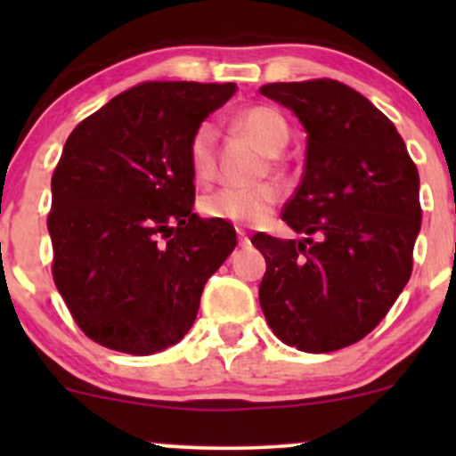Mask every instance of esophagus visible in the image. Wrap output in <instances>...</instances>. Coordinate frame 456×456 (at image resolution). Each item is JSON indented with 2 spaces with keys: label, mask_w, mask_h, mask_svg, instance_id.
Listing matches in <instances>:
<instances>
[{
  "label": "esophagus",
  "mask_w": 456,
  "mask_h": 456,
  "mask_svg": "<svg viewBox=\"0 0 456 456\" xmlns=\"http://www.w3.org/2000/svg\"><path fill=\"white\" fill-rule=\"evenodd\" d=\"M238 242H240V246H246L248 244V235H246L244 232H238Z\"/></svg>",
  "instance_id": "34e87169"
}]
</instances>
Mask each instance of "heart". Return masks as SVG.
<instances>
[{"label": "heart", "instance_id": "b5f03b06", "mask_svg": "<svg viewBox=\"0 0 456 456\" xmlns=\"http://www.w3.org/2000/svg\"><path fill=\"white\" fill-rule=\"evenodd\" d=\"M238 126L265 154H279L289 141V126L285 118L265 104L244 109L238 115ZM214 145H216V126L212 122H201L188 141V165L197 182H208L214 175ZM276 203H279V191L272 184L221 188L203 197L201 212L214 221L259 224L270 216Z\"/></svg>", "mask_w": 456, "mask_h": 456}]
</instances>
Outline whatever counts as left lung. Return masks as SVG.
<instances>
[{"mask_svg": "<svg viewBox=\"0 0 456 456\" xmlns=\"http://www.w3.org/2000/svg\"><path fill=\"white\" fill-rule=\"evenodd\" d=\"M306 130L305 175L282 221L305 240L255 233L259 305L285 345L326 354L364 338L407 285L420 232V177L395 124L334 78L268 83Z\"/></svg>", "mask_w": 456, "mask_h": 456, "instance_id": "obj_1", "label": "left lung"}]
</instances>
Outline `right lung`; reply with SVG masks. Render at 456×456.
<instances>
[{
	"instance_id": "obj_1",
	"label": "right lung",
	"mask_w": 456,
	"mask_h": 456,
	"mask_svg": "<svg viewBox=\"0 0 456 456\" xmlns=\"http://www.w3.org/2000/svg\"><path fill=\"white\" fill-rule=\"evenodd\" d=\"M235 83L145 81L66 139L51 177L53 281L102 347L148 355L191 330L203 285L238 244L192 212L188 141Z\"/></svg>"
}]
</instances>
